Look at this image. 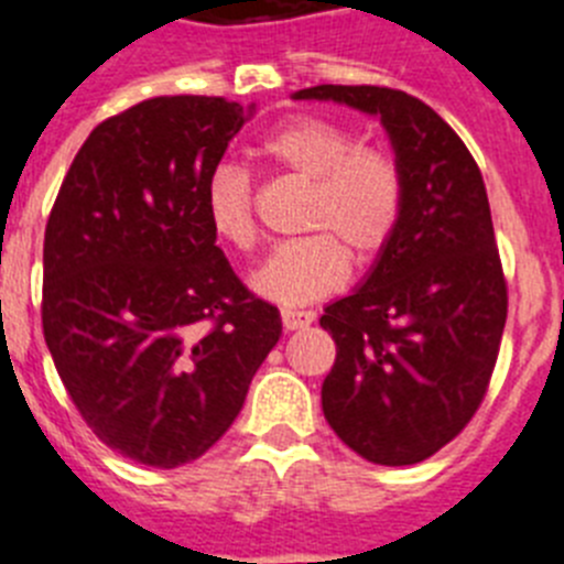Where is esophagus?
<instances>
[{
  "instance_id": "1",
  "label": "esophagus",
  "mask_w": 564,
  "mask_h": 564,
  "mask_svg": "<svg viewBox=\"0 0 564 564\" xmlns=\"http://www.w3.org/2000/svg\"><path fill=\"white\" fill-rule=\"evenodd\" d=\"M281 319H283V328H286V332H301V328L312 326L314 314L312 312H297V308H283Z\"/></svg>"
}]
</instances>
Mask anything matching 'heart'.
<instances>
[{
  "label": "heart",
  "instance_id": "obj_1",
  "mask_svg": "<svg viewBox=\"0 0 564 564\" xmlns=\"http://www.w3.org/2000/svg\"><path fill=\"white\" fill-rule=\"evenodd\" d=\"M258 154L278 169L312 182L303 210L308 236L283 241L252 272L250 286L278 306H303L337 292L357 261L377 258L399 230L404 180L393 156L359 145L343 126L323 118H294L258 143ZM213 236L232 250L256 245L250 176L238 165H219L205 187Z\"/></svg>",
  "mask_w": 564,
  "mask_h": 564
}]
</instances>
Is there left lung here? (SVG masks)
Instances as JSON below:
<instances>
[{
    "label": "left lung",
    "mask_w": 564,
    "mask_h": 564,
    "mask_svg": "<svg viewBox=\"0 0 564 564\" xmlns=\"http://www.w3.org/2000/svg\"><path fill=\"white\" fill-rule=\"evenodd\" d=\"M379 118L404 180L399 230L319 326L337 343L323 382L334 433L370 464L410 466L469 424L495 370L506 281L478 165L444 120L388 86H312Z\"/></svg>",
    "instance_id": "obj_1"
}]
</instances>
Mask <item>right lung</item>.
<instances>
[{
	"label": "right lung",
	"instance_id": "right-lung-1",
	"mask_svg": "<svg viewBox=\"0 0 564 564\" xmlns=\"http://www.w3.org/2000/svg\"><path fill=\"white\" fill-rule=\"evenodd\" d=\"M256 104L174 95L104 120L75 154L44 232L42 326L93 433L176 469L241 413L281 337L216 247L205 187Z\"/></svg>",
	"mask_w": 564,
	"mask_h": 564
}]
</instances>
